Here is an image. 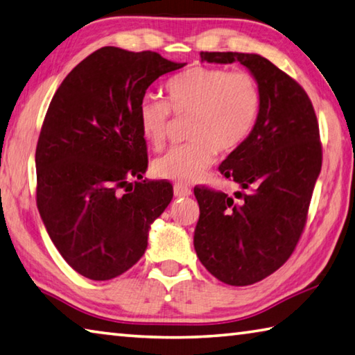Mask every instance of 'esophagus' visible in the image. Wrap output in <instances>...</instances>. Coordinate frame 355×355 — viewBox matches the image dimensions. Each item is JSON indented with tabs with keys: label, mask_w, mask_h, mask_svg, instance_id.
Here are the masks:
<instances>
[{
	"label": "esophagus",
	"mask_w": 355,
	"mask_h": 355,
	"mask_svg": "<svg viewBox=\"0 0 355 355\" xmlns=\"http://www.w3.org/2000/svg\"><path fill=\"white\" fill-rule=\"evenodd\" d=\"M192 194V191L184 188V186H180V184H175L173 186V196H175L177 198H184V197H189Z\"/></svg>",
	"instance_id": "esophagus-1"
}]
</instances>
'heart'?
Returning <instances> with one entry per match:
<instances>
[{"instance_id":"1","label":"heart","mask_w":355,"mask_h":355,"mask_svg":"<svg viewBox=\"0 0 355 355\" xmlns=\"http://www.w3.org/2000/svg\"><path fill=\"white\" fill-rule=\"evenodd\" d=\"M169 102L144 94L138 104L141 133L155 149L169 132L171 108L177 118H192L189 144L175 147L153 163L157 177L189 184L203 177L217 152L231 153L250 138L259 118L262 92L248 71L194 67L167 83Z\"/></svg>"}]
</instances>
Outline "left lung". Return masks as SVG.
Returning <instances> with one entry per match:
<instances>
[{"label":"left lung","mask_w":355,"mask_h":355,"mask_svg":"<svg viewBox=\"0 0 355 355\" xmlns=\"http://www.w3.org/2000/svg\"><path fill=\"white\" fill-rule=\"evenodd\" d=\"M202 62H239L259 82L262 107L250 138L218 166L242 188L236 198L194 189V248L218 281L250 286L276 272L304 230L321 171L317 116L304 89L259 54L200 53Z\"/></svg>","instance_id":"1"}]
</instances>
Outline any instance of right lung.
Wrapping results in <instances>:
<instances>
[{"mask_svg": "<svg viewBox=\"0 0 355 355\" xmlns=\"http://www.w3.org/2000/svg\"><path fill=\"white\" fill-rule=\"evenodd\" d=\"M184 65L105 46L71 71L51 101L35 150L37 208L63 259L88 279L133 267L171 203V183L143 180L138 104L158 77Z\"/></svg>", "mask_w": 355, "mask_h": 355, "instance_id": "add662e5", "label": "right lung"}]
</instances>
